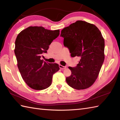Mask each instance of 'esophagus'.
<instances>
[{
  "mask_svg": "<svg viewBox=\"0 0 120 120\" xmlns=\"http://www.w3.org/2000/svg\"><path fill=\"white\" fill-rule=\"evenodd\" d=\"M59 68L60 69H61V70H64L66 68H67V67H64V66H63V65H60V64L59 65Z\"/></svg>",
  "mask_w": 120,
  "mask_h": 120,
  "instance_id": "obj_1",
  "label": "esophagus"
}]
</instances>
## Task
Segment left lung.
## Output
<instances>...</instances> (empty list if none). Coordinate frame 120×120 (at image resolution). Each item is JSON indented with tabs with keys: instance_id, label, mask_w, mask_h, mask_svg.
<instances>
[{
	"instance_id": "obj_1",
	"label": "left lung",
	"mask_w": 120,
	"mask_h": 120,
	"mask_svg": "<svg viewBox=\"0 0 120 120\" xmlns=\"http://www.w3.org/2000/svg\"><path fill=\"white\" fill-rule=\"evenodd\" d=\"M60 37L68 47L72 57H78L75 67H68L72 74L66 81L76 90H83L93 85L104 62L105 41L101 31L93 24L77 21L61 30Z\"/></svg>"
}]
</instances>
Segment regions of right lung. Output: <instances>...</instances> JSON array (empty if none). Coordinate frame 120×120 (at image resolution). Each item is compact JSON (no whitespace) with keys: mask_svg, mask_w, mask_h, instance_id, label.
<instances>
[{"mask_svg":"<svg viewBox=\"0 0 120 120\" xmlns=\"http://www.w3.org/2000/svg\"><path fill=\"white\" fill-rule=\"evenodd\" d=\"M59 34V30L30 26L17 35L14 49L17 67L25 82L33 89L42 90L49 87L53 74L59 70L57 63H47L41 59Z\"/></svg>","mask_w":120,"mask_h":120,"instance_id":"obj_1","label":"right lung"}]
</instances>
